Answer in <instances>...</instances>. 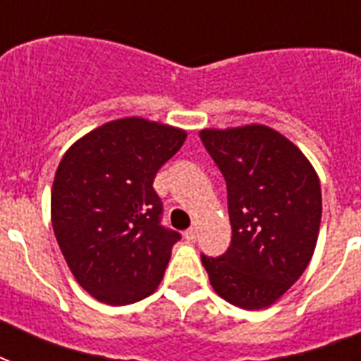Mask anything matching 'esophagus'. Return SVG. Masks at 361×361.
<instances>
[{
    "label": "esophagus",
    "mask_w": 361,
    "mask_h": 361,
    "mask_svg": "<svg viewBox=\"0 0 361 361\" xmlns=\"http://www.w3.org/2000/svg\"><path fill=\"white\" fill-rule=\"evenodd\" d=\"M183 236H185L187 241H197V228H189Z\"/></svg>",
    "instance_id": "1"
}]
</instances>
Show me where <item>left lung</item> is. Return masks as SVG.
Listing matches in <instances>:
<instances>
[{
  "label": "left lung",
  "mask_w": 361,
  "mask_h": 361,
  "mask_svg": "<svg viewBox=\"0 0 361 361\" xmlns=\"http://www.w3.org/2000/svg\"><path fill=\"white\" fill-rule=\"evenodd\" d=\"M200 138L225 176L232 226L225 255H202L209 283L236 307H269L300 279L317 247L322 217L317 170L268 125L202 129Z\"/></svg>",
  "instance_id": "left-lung-1"
}]
</instances>
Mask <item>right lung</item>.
<instances>
[{
    "label": "right lung",
    "instance_id": "add662e5",
    "mask_svg": "<svg viewBox=\"0 0 361 361\" xmlns=\"http://www.w3.org/2000/svg\"><path fill=\"white\" fill-rule=\"evenodd\" d=\"M187 130L138 116L103 123L73 144L54 176L50 215L76 283L106 305L155 292L180 234L161 226L157 170Z\"/></svg>",
    "mask_w": 361,
    "mask_h": 361
}]
</instances>
